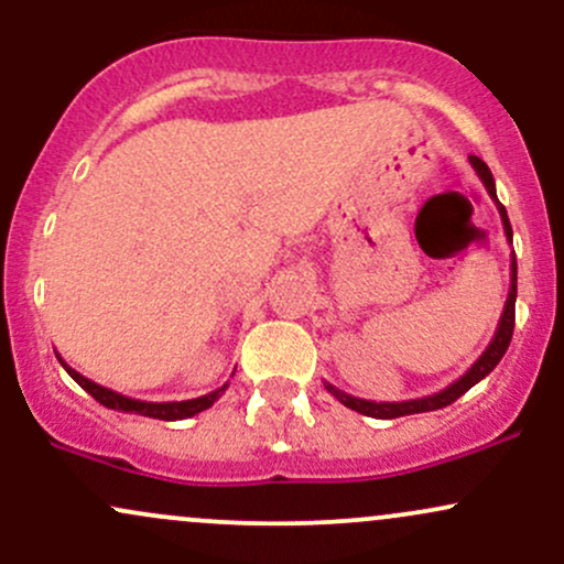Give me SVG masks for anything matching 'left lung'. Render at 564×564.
Segmentation results:
<instances>
[{
  "label": "left lung",
  "instance_id": "8db88e82",
  "mask_svg": "<svg viewBox=\"0 0 564 564\" xmlns=\"http://www.w3.org/2000/svg\"><path fill=\"white\" fill-rule=\"evenodd\" d=\"M470 165L473 171L478 173V178L484 181L488 196L494 199V205L499 209V217H501V226H505V234H507V241L512 243V226H510V217H507V209L501 202L497 199V183H494V175L488 171V165L476 154H470ZM514 300H518V260H514V252H512V262H510V294H507V302H505V310H501V317H499V325L497 330H494V338L491 344H488L484 355H480L476 362L470 365V370L465 372V376H459L457 381L446 386V389H441L436 393H431V397H420V399H406V402H370V399H357L351 397V393L336 389L334 383L325 381V389H328L334 397L341 402L344 406H349V410L359 412V415H368V417H378V420H391V417H402V415H415V412H431V410H441V406L457 402L459 397H463L465 391H470L473 386L478 381H484V378L491 372L494 368L499 365V359L505 357L507 347H510L512 341V330H514Z\"/></svg>",
  "mask_w": 564,
  "mask_h": 564
}]
</instances>
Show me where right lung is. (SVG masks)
<instances>
[{"mask_svg":"<svg viewBox=\"0 0 564 564\" xmlns=\"http://www.w3.org/2000/svg\"><path fill=\"white\" fill-rule=\"evenodd\" d=\"M59 365L67 370V376L76 381L80 389L91 393L94 399H97L99 404H105L107 410H118V412H131V415H144V417H158V420H186V417H194L199 415V412H205L207 406H213L217 399L223 397L228 389V383H223L220 389L205 393V397H196V399H183V402H141V399H131V397H123V393L107 389V386H99L94 381H88L86 376H80L78 370H73L70 365L65 362L63 357L57 355Z\"/></svg>","mask_w":564,"mask_h":564,"instance_id":"obj_1","label":"right lung"}]
</instances>
